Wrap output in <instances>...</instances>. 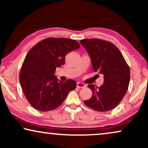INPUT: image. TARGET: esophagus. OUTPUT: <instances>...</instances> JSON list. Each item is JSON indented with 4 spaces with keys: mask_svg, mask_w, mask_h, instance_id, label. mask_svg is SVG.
Masks as SVG:
<instances>
[{
    "mask_svg": "<svg viewBox=\"0 0 148 148\" xmlns=\"http://www.w3.org/2000/svg\"><path fill=\"white\" fill-rule=\"evenodd\" d=\"M77 87L78 88H84L86 87V85H85L84 84H83V83L78 82L77 84Z\"/></svg>",
    "mask_w": 148,
    "mask_h": 148,
    "instance_id": "1",
    "label": "esophagus"
}]
</instances>
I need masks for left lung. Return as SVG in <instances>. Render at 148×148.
<instances>
[{"instance_id":"1","label":"left lung","mask_w":148,"mask_h":148,"mask_svg":"<svg viewBox=\"0 0 148 148\" xmlns=\"http://www.w3.org/2000/svg\"><path fill=\"white\" fill-rule=\"evenodd\" d=\"M92 60L94 72L104 75V84L98 88L89 84L92 96L84 103L98 112L114 108L126 94L130 81V69L118 48L111 42L97 38L82 40Z\"/></svg>"}]
</instances>
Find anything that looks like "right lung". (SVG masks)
Listing matches in <instances>:
<instances>
[{
	"label": "right lung",
	"instance_id": "right-lung-1",
	"mask_svg": "<svg viewBox=\"0 0 148 148\" xmlns=\"http://www.w3.org/2000/svg\"><path fill=\"white\" fill-rule=\"evenodd\" d=\"M79 47L76 40L48 38L29 50L22 64L19 82L33 108L42 112L54 110L62 104L69 92L76 88L74 80L58 82L54 72L64 64L68 52Z\"/></svg>",
	"mask_w": 148,
	"mask_h": 148
}]
</instances>
